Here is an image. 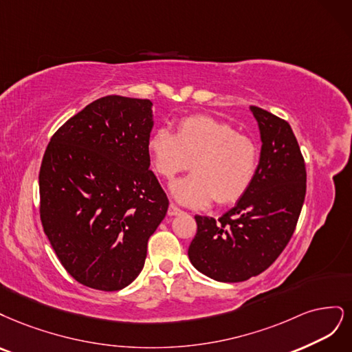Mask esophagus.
Returning a JSON list of instances; mask_svg holds the SVG:
<instances>
[{"instance_id": "34e87169", "label": "esophagus", "mask_w": 352, "mask_h": 352, "mask_svg": "<svg viewBox=\"0 0 352 352\" xmlns=\"http://www.w3.org/2000/svg\"><path fill=\"white\" fill-rule=\"evenodd\" d=\"M179 213H183V210H181L179 208H177L175 205H169V208H168V214L169 217H177V214H179Z\"/></svg>"}]
</instances>
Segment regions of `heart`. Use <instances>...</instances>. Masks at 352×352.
<instances>
[{
    "mask_svg": "<svg viewBox=\"0 0 352 352\" xmlns=\"http://www.w3.org/2000/svg\"><path fill=\"white\" fill-rule=\"evenodd\" d=\"M153 171L166 179L184 171L169 192L179 205L201 209L217 199L221 205L236 201L250 188L258 165V146L230 124L208 116L184 118L175 135L156 130L147 142Z\"/></svg>",
    "mask_w": 352,
    "mask_h": 352,
    "instance_id": "b5f03b06",
    "label": "heart"
}]
</instances>
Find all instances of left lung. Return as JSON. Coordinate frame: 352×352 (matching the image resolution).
<instances>
[{"label": "left lung", "instance_id": "1", "mask_svg": "<svg viewBox=\"0 0 352 352\" xmlns=\"http://www.w3.org/2000/svg\"><path fill=\"white\" fill-rule=\"evenodd\" d=\"M262 149L250 188L219 219L196 214L197 234L188 258L218 282H243L262 274L287 247L305 197V165L285 120L250 107Z\"/></svg>", "mask_w": 352, "mask_h": 352}]
</instances>
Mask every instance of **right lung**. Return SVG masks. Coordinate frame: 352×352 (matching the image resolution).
Here are the masks:
<instances>
[{
  "instance_id": "add662e5",
  "label": "right lung",
  "mask_w": 352,
  "mask_h": 352,
  "mask_svg": "<svg viewBox=\"0 0 352 352\" xmlns=\"http://www.w3.org/2000/svg\"><path fill=\"white\" fill-rule=\"evenodd\" d=\"M149 99H96L56 130L39 173L41 221L83 285L118 291L139 276L168 197L151 171Z\"/></svg>"
}]
</instances>
